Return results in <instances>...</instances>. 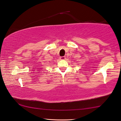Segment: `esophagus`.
Returning <instances> with one entry per match:
<instances>
[{
  "label": "esophagus",
  "instance_id": "34e87169",
  "mask_svg": "<svg viewBox=\"0 0 121 121\" xmlns=\"http://www.w3.org/2000/svg\"><path fill=\"white\" fill-rule=\"evenodd\" d=\"M59 58H60V60H64V59H65V58H66V57H65V56H62Z\"/></svg>",
  "mask_w": 121,
  "mask_h": 121
}]
</instances>
